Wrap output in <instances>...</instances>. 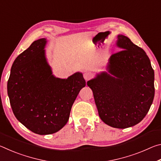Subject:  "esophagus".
Wrapping results in <instances>:
<instances>
[{"label": "esophagus", "instance_id": "obj_1", "mask_svg": "<svg viewBox=\"0 0 161 161\" xmlns=\"http://www.w3.org/2000/svg\"><path fill=\"white\" fill-rule=\"evenodd\" d=\"M92 74L91 72H84V80H85L86 81H88L90 80V79H92Z\"/></svg>", "mask_w": 161, "mask_h": 161}]
</instances>
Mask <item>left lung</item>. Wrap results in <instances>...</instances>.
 <instances>
[{
	"instance_id": "8db88e82",
	"label": "left lung",
	"mask_w": 161,
	"mask_h": 161,
	"mask_svg": "<svg viewBox=\"0 0 161 161\" xmlns=\"http://www.w3.org/2000/svg\"><path fill=\"white\" fill-rule=\"evenodd\" d=\"M116 45L122 50L109 59L107 72L87 81L93 92L101 119L117 129L141 122L148 112L155 94L154 70L142 48L124 35Z\"/></svg>"
}]
</instances>
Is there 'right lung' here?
I'll use <instances>...</instances> for the list:
<instances>
[{"label": "right lung", "instance_id": "right-lung-1", "mask_svg": "<svg viewBox=\"0 0 161 161\" xmlns=\"http://www.w3.org/2000/svg\"><path fill=\"white\" fill-rule=\"evenodd\" d=\"M46 39L35 40L16 58L8 81L13 112L27 129L40 135L60 130L69 119L73 103L86 81L81 73L67 79L52 75L46 61Z\"/></svg>", "mask_w": 161, "mask_h": 161}]
</instances>
